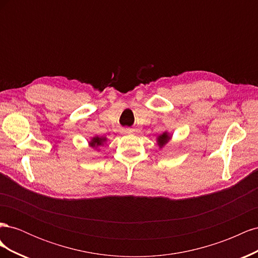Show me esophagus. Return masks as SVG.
<instances>
[{"label":"esophagus","instance_id":"1","mask_svg":"<svg viewBox=\"0 0 258 258\" xmlns=\"http://www.w3.org/2000/svg\"><path fill=\"white\" fill-rule=\"evenodd\" d=\"M131 132H132V130L129 129V128H126V129L122 130V134L123 135H129V134H131Z\"/></svg>","mask_w":258,"mask_h":258}]
</instances>
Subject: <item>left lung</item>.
I'll return each mask as SVG.
<instances>
[{
	"instance_id": "left-lung-1",
	"label": "left lung",
	"mask_w": 258,
	"mask_h": 258,
	"mask_svg": "<svg viewBox=\"0 0 258 258\" xmlns=\"http://www.w3.org/2000/svg\"><path fill=\"white\" fill-rule=\"evenodd\" d=\"M170 140H171V136H170V134H168V132L166 131V132H163L162 135L157 137V144L160 148H162L170 141Z\"/></svg>"
}]
</instances>
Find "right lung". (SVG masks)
I'll return each mask as SVG.
<instances>
[{"label":"right lung","mask_w":258,"mask_h":258,"mask_svg":"<svg viewBox=\"0 0 258 258\" xmlns=\"http://www.w3.org/2000/svg\"><path fill=\"white\" fill-rule=\"evenodd\" d=\"M106 138L105 137H93L91 139V141L89 142V146L92 148H98L99 146L103 145L106 142Z\"/></svg>","instance_id":"add662e5"}]
</instances>
